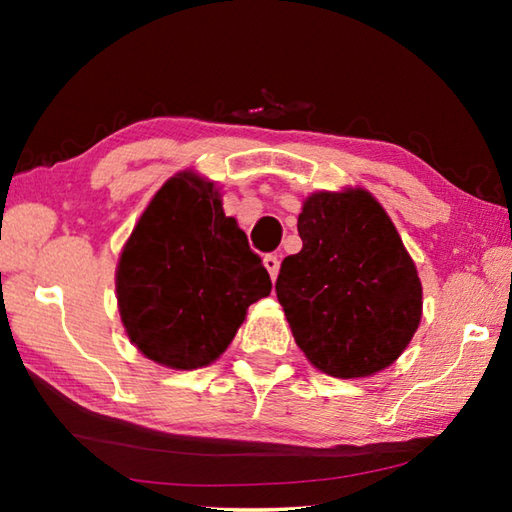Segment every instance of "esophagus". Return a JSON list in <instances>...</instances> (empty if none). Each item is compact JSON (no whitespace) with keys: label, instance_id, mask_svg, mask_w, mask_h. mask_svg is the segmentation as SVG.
Masks as SVG:
<instances>
[{"label":"esophagus","instance_id":"34e87169","mask_svg":"<svg viewBox=\"0 0 512 512\" xmlns=\"http://www.w3.org/2000/svg\"><path fill=\"white\" fill-rule=\"evenodd\" d=\"M264 266L268 275H271V280H275L277 273H280V257L277 255H264Z\"/></svg>","mask_w":512,"mask_h":512}]
</instances>
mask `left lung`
<instances>
[{"mask_svg":"<svg viewBox=\"0 0 512 512\" xmlns=\"http://www.w3.org/2000/svg\"><path fill=\"white\" fill-rule=\"evenodd\" d=\"M298 235L302 250L275 282L298 348L339 379L391 366L422 318L418 268L391 216L361 187L316 192L302 203Z\"/></svg>","mask_w":512,"mask_h":512,"instance_id":"1","label":"left lung"}]
</instances>
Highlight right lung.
<instances>
[{"label": "right lung", "mask_w": 512, "mask_h": 512, "mask_svg": "<svg viewBox=\"0 0 512 512\" xmlns=\"http://www.w3.org/2000/svg\"><path fill=\"white\" fill-rule=\"evenodd\" d=\"M117 307L128 339L171 370L210 366L235 339L248 307L273 284L225 216L212 180L187 169L169 178L119 255Z\"/></svg>", "instance_id": "obj_1"}]
</instances>
